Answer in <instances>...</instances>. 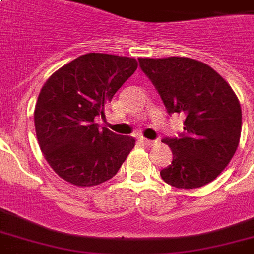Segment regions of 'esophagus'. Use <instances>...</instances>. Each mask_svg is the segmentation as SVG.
<instances>
[{"mask_svg": "<svg viewBox=\"0 0 254 254\" xmlns=\"http://www.w3.org/2000/svg\"><path fill=\"white\" fill-rule=\"evenodd\" d=\"M141 141H142L145 145H147V146H153V145H157V142H158V141H154V139H147V138H141Z\"/></svg>", "mask_w": 254, "mask_h": 254, "instance_id": "34e87169", "label": "esophagus"}]
</instances>
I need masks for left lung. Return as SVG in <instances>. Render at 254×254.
<instances>
[{
	"label": "left lung",
	"instance_id": "1",
	"mask_svg": "<svg viewBox=\"0 0 254 254\" xmlns=\"http://www.w3.org/2000/svg\"><path fill=\"white\" fill-rule=\"evenodd\" d=\"M170 115L185 113V134L162 141L173 162L161 177L177 189L208 185L228 166L240 142L241 107L231 85L213 68L191 58H139Z\"/></svg>",
	"mask_w": 254,
	"mask_h": 254
}]
</instances>
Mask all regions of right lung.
<instances>
[{"label":"right lung","instance_id":"right-lung-1","mask_svg":"<svg viewBox=\"0 0 254 254\" xmlns=\"http://www.w3.org/2000/svg\"><path fill=\"white\" fill-rule=\"evenodd\" d=\"M134 58L89 53L47 79L38 96L34 124L38 143L55 173L77 187L101 185L117 174L135 139L99 129L121 85L134 73Z\"/></svg>","mask_w":254,"mask_h":254}]
</instances>
